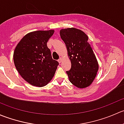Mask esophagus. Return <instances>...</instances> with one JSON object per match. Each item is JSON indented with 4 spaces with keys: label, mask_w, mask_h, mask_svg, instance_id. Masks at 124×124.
Instances as JSON below:
<instances>
[{
    "label": "esophagus",
    "mask_w": 124,
    "mask_h": 124,
    "mask_svg": "<svg viewBox=\"0 0 124 124\" xmlns=\"http://www.w3.org/2000/svg\"><path fill=\"white\" fill-rule=\"evenodd\" d=\"M62 58H60V59H58V62L59 63H61V62H62Z\"/></svg>",
    "instance_id": "esophagus-1"
}]
</instances>
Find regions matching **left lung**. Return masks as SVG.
I'll return each instance as SVG.
<instances>
[{"label": "left lung", "mask_w": 124, "mask_h": 124, "mask_svg": "<svg viewBox=\"0 0 124 124\" xmlns=\"http://www.w3.org/2000/svg\"><path fill=\"white\" fill-rule=\"evenodd\" d=\"M60 36L65 44L71 61V69L66 71L70 82L78 88L87 87L98 70V62L88 43V37L76 28L61 30Z\"/></svg>", "instance_id": "1"}]
</instances>
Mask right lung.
Wrapping results in <instances>:
<instances>
[{
  "label": "right lung",
  "mask_w": 124,
  "mask_h": 124,
  "mask_svg": "<svg viewBox=\"0 0 124 124\" xmlns=\"http://www.w3.org/2000/svg\"><path fill=\"white\" fill-rule=\"evenodd\" d=\"M53 33V30L27 33L15 48L13 59L16 69L32 85L46 86L54 76L59 62L53 59L47 46Z\"/></svg>",
  "instance_id": "obj_1"
}]
</instances>
